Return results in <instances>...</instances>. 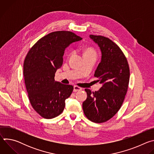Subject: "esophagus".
Wrapping results in <instances>:
<instances>
[{"label": "esophagus", "mask_w": 154, "mask_h": 154, "mask_svg": "<svg viewBox=\"0 0 154 154\" xmlns=\"http://www.w3.org/2000/svg\"><path fill=\"white\" fill-rule=\"evenodd\" d=\"M82 90V88L78 86H76L75 85L74 86V92H77V91H80Z\"/></svg>", "instance_id": "obj_1"}]
</instances>
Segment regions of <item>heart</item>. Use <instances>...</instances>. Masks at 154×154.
I'll use <instances>...</instances> for the list:
<instances>
[{
  "instance_id": "heart-1",
  "label": "heart",
  "mask_w": 154,
  "mask_h": 154,
  "mask_svg": "<svg viewBox=\"0 0 154 154\" xmlns=\"http://www.w3.org/2000/svg\"><path fill=\"white\" fill-rule=\"evenodd\" d=\"M72 54V52L71 51L69 52V53L68 54V57L71 56ZM90 54H93V55H96V52L94 51V49L91 48H88L85 49V52H84V55H90Z\"/></svg>"
}]
</instances>
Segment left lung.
Here are the masks:
<instances>
[{
  "label": "left lung",
  "instance_id": "1",
  "mask_svg": "<svg viewBox=\"0 0 154 154\" xmlns=\"http://www.w3.org/2000/svg\"><path fill=\"white\" fill-rule=\"evenodd\" d=\"M90 37L101 51V61L94 75L102 86L95 92L85 89L87 98L82 106L88 119L102 123L113 118L121 107L128 89L130 69L125 56L116 43L103 36Z\"/></svg>",
  "mask_w": 154,
  "mask_h": 154
}]
</instances>
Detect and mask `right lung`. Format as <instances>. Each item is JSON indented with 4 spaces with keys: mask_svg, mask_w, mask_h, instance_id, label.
Listing matches in <instances>:
<instances>
[{
    "mask_svg": "<svg viewBox=\"0 0 154 154\" xmlns=\"http://www.w3.org/2000/svg\"><path fill=\"white\" fill-rule=\"evenodd\" d=\"M82 38L69 31H57L39 39L29 51L24 63V77L29 101L42 118L60 115L65 100L73 91L71 85L55 81V74L61 67L65 49Z\"/></svg>",
    "mask_w": 154,
    "mask_h": 154,
    "instance_id": "add662e5",
    "label": "right lung"
}]
</instances>
